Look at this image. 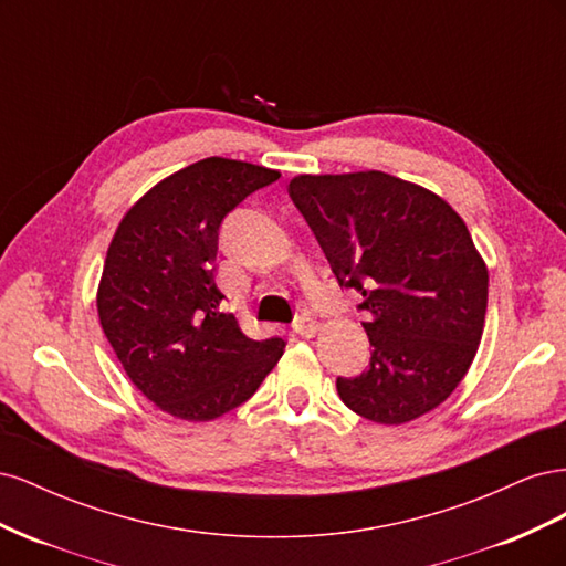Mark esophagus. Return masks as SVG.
I'll list each match as a JSON object with an SVG mask.
<instances>
[{
  "instance_id": "esophagus-1",
  "label": "esophagus",
  "mask_w": 566,
  "mask_h": 566,
  "mask_svg": "<svg viewBox=\"0 0 566 566\" xmlns=\"http://www.w3.org/2000/svg\"><path fill=\"white\" fill-rule=\"evenodd\" d=\"M293 331L302 337H314L316 331H318V321L312 318V316H297L293 321Z\"/></svg>"
}]
</instances>
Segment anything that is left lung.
<instances>
[{"instance_id":"8db88e82","label":"left lung","mask_w":566,"mask_h":566,"mask_svg":"<svg viewBox=\"0 0 566 566\" xmlns=\"http://www.w3.org/2000/svg\"><path fill=\"white\" fill-rule=\"evenodd\" d=\"M339 287L368 314L370 364L337 378L354 413L403 424L447 401L484 333L489 271L455 210L385 172L302 175L287 184Z\"/></svg>"}]
</instances>
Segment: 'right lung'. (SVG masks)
Segmentation results:
<instances>
[{"label":"right lung","instance_id":"right-lung-1","mask_svg":"<svg viewBox=\"0 0 566 566\" xmlns=\"http://www.w3.org/2000/svg\"><path fill=\"white\" fill-rule=\"evenodd\" d=\"M276 169L227 158L188 165L119 221L98 318L129 380L165 413L208 422L248 401L279 364L281 337L250 339L214 281L219 231Z\"/></svg>","mask_w":566,"mask_h":566}]
</instances>
